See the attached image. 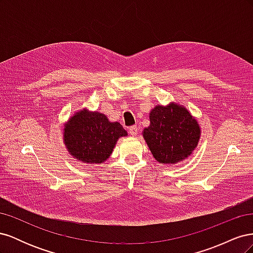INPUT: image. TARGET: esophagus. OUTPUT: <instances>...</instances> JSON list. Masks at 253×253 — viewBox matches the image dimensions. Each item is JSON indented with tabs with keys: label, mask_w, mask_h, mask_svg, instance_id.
Listing matches in <instances>:
<instances>
[{
	"label": "esophagus",
	"mask_w": 253,
	"mask_h": 253,
	"mask_svg": "<svg viewBox=\"0 0 253 253\" xmlns=\"http://www.w3.org/2000/svg\"><path fill=\"white\" fill-rule=\"evenodd\" d=\"M138 132H139V128H138V126H132L131 127L128 128V133L131 134L132 136H136L137 134H138Z\"/></svg>",
	"instance_id": "34e87169"
}]
</instances>
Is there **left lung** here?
<instances>
[{
  "label": "left lung",
  "mask_w": 253,
  "mask_h": 253,
  "mask_svg": "<svg viewBox=\"0 0 253 253\" xmlns=\"http://www.w3.org/2000/svg\"><path fill=\"white\" fill-rule=\"evenodd\" d=\"M150 126L143 129L144 140L160 164H175L186 159L197 145L201 129L191 114L171 103L157 105L150 113Z\"/></svg>",
  "instance_id": "1"
}]
</instances>
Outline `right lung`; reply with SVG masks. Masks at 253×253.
Segmentation results:
<instances>
[{
	"label": "right lung",
	"instance_id": "obj_1",
	"mask_svg": "<svg viewBox=\"0 0 253 253\" xmlns=\"http://www.w3.org/2000/svg\"><path fill=\"white\" fill-rule=\"evenodd\" d=\"M127 133L119 122L105 115L81 111L64 127V142L71 154L86 164H101L109 158L118 138Z\"/></svg>",
	"mask_w": 253,
	"mask_h": 253
}]
</instances>
